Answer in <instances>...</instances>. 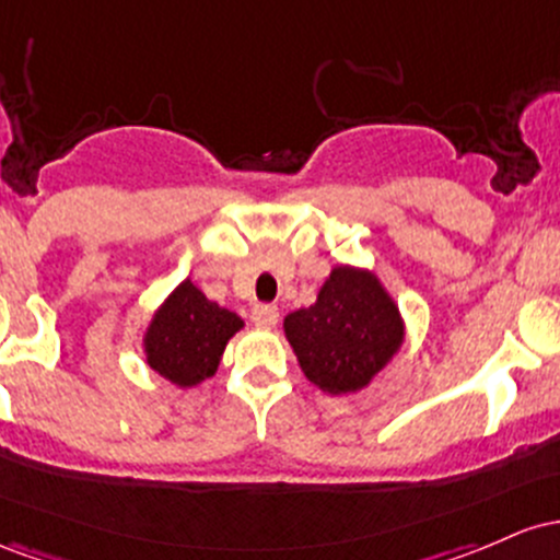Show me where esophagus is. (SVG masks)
Here are the masks:
<instances>
[{"label": "esophagus", "mask_w": 560, "mask_h": 560, "mask_svg": "<svg viewBox=\"0 0 560 560\" xmlns=\"http://www.w3.org/2000/svg\"><path fill=\"white\" fill-rule=\"evenodd\" d=\"M250 319H254L256 328L269 330L278 325L280 312H278V306H272V304H256L254 310H250Z\"/></svg>", "instance_id": "obj_1"}]
</instances>
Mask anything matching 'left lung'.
Segmentation results:
<instances>
[{
  "label": "left lung",
  "mask_w": 560,
  "mask_h": 560,
  "mask_svg": "<svg viewBox=\"0 0 560 560\" xmlns=\"http://www.w3.org/2000/svg\"><path fill=\"white\" fill-rule=\"evenodd\" d=\"M288 343L301 373L332 397L357 394L399 354L405 317L370 269L336 264L312 306L285 314Z\"/></svg>",
  "instance_id": "left-lung-1"
}]
</instances>
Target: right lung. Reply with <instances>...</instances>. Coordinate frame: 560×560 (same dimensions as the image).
<instances>
[{
	"instance_id": "1",
	"label": "right lung",
	"mask_w": 560,
	"mask_h": 560,
	"mask_svg": "<svg viewBox=\"0 0 560 560\" xmlns=\"http://www.w3.org/2000/svg\"><path fill=\"white\" fill-rule=\"evenodd\" d=\"M243 319L185 278L161 301L142 332L144 362L179 388L200 386L217 373L224 349Z\"/></svg>"
}]
</instances>
